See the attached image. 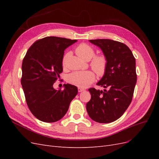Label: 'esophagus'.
<instances>
[{"instance_id":"34e87169","label":"esophagus","mask_w":159,"mask_h":159,"mask_svg":"<svg viewBox=\"0 0 159 159\" xmlns=\"http://www.w3.org/2000/svg\"><path fill=\"white\" fill-rule=\"evenodd\" d=\"M85 91L84 89L81 88H78V91H79V92H82V91Z\"/></svg>"}]
</instances>
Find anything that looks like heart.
I'll use <instances>...</instances> for the list:
<instances>
[{
  "label": "heart",
  "mask_w": 159,
  "mask_h": 159,
  "mask_svg": "<svg viewBox=\"0 0 159 159\" xmlns=\"http://www.w3.org/2000/svg\"><path fill=\"white\" fill-rule=\"evenodd\" d=\"M76 54L81 59L85 61L90 60L95 55L93 48L87 44H81L75 49ZM68 54H66L63 58V65L65 66ZM92 69L99 75H103L107 68V60L103 56H95L91 62ZM95 80V75L93 71L87 70L83 71H75L68 75L67 80L72 85L79 88H85L93 82Z\"/></svg>",
  "instance_id": "b5f03b06"
}]
</instances>
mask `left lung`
Returning <instances> with one entry per match:
<instances>
[{
	"label": "left lung",
	"mask_w": 159,
	"mask_h": 159,
	"mask_svg": "<svg viewBox=\"0 0 159 159\" xmlns=\"http://www.w3.org/2000/svg\"><path fill=\"white\" fill-rule=\"evenodd\" d=\"M89 41L102 50L107 60L106 70L97 83L106 89H89L91 97L86 109L93 121L111 123L122 116L132 101L137 83L135 58L121 42L109 39Z\"/></svg>",
	"instance_id": "8db88e82"
}]
</instances>
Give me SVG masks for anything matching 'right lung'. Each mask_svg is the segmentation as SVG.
Instances as JSON below:
<instances>
[{"label":"right lung","mask_w":159,"mask_h":159,"mask_svg":"<svg viewBox=\"0 0 159 159\" xmlns=\"http://www.w3.org/2000/svg\"><path fill=\"white\" fill-rule=\"evenodd\" d=\"M76 40L48 36L30 47L22 61L21 84L28 107L42 121L53 123L63 117L76 95L78 88L64 84L55 89L56 80L63 71L64 50Z\"/></svg>","instance_id":"right-lung-1"}]
</instances>
